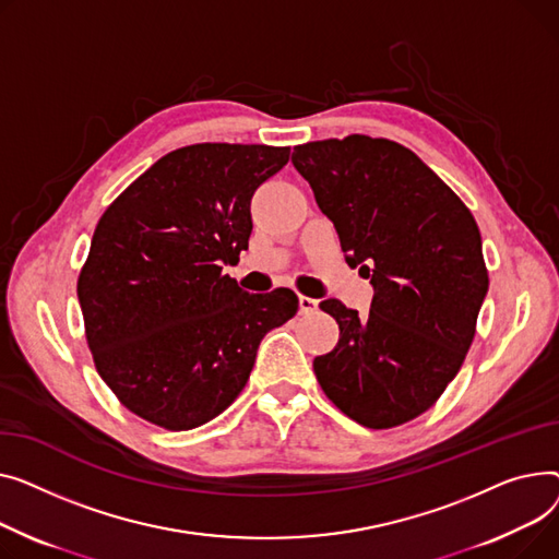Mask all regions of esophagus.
Returning <instances> with one entry per match:
<instances>
[{"mask_svg":"<svg viewBox=\"0 0 559 559\" xmlns=\"http://www.w3.org/2000/svg\"><path fill=\"white\" fill-rule=\"evenodd\" d=\"M298 302H300V313H313L318 309V300L307 298V295H300Z\"/></svg>","mask_w":559,"mask_h":559,"instance_id":"esophagus-1","label":"esophagus"}]
</instances>
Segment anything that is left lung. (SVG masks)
<instances>
[{"mask_svg": "<svg viewBox=\"0 0 559 559\" xmlns=\"http://www.w3.org/2000/svg\"><path fill=\"white\" fill-rule=\"evenodd\" d=\"M293 167L336 227L347 264L374 286L368 316L338 300V345L313 372L347 417L392 429L429 411L461 370L489 286L467 205L406 146L383 138L307 142Z\"/></svg>", "mask_w": 559, "mask_h": 559, "instance_id": "1", "label": "left lung"}]
</instances>
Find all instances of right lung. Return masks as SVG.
<instances>
[{
	"label": "right lung",
	"mask_w": 559,
	"mask_h": 559,
	"mask_svg": "<svg viewBox=\"0 0 559 559\" xmlns=\"http://www.w3.org/2000/svg\"><path fill=\"white\" fill-rule=\"evenodd\" d=\"M288 146L191 144L159 157L98 218L79 275L96 372L169 431L195 429L243 390L261 338L298 311L290 288L223 275L252 233L250 201Z\"/></svg>",
	"instance_id": "1"
}]
</instances>
